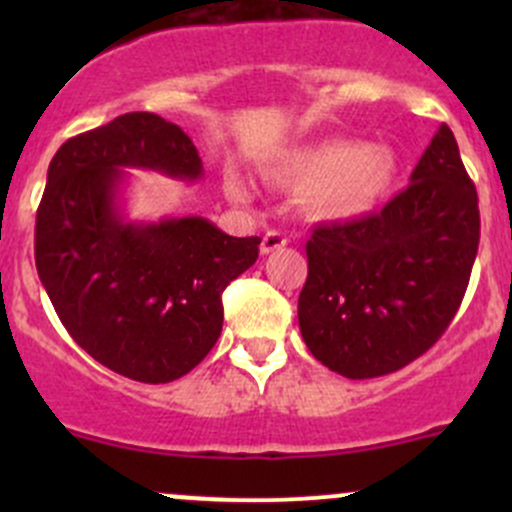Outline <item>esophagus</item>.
Returning <instances> with one entry per match:
<instances>
[{
	"instance_id": "34e87169",
	"label": "esophagus",
	"mask_w": 512,
	"mask_h": 512,
	"mask_svg": "<svg viewBox=\"0 0 512 512\" xmlns=\"http://www.w3.org/2000/svg\"><path fill=\"white\" fill-rule=\"evenodd\" d=\"M285 245H287V237L282 235V232L267 230L265 237H262V242H260V252H262V255H270V252L282 250Z\"/></svg>"
}]
</instances>
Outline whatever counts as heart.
<instances>
[{"label": "heart", "mask_w": 512, "mask_h": 512, "mask_svg": "<svg viewBox=\"0 0 512 512\" xmlns=\"http://www.w3.org/2000/svg\"><path fill=\"white\" fill-rule=\"evenodd\" d=\"M265 178L299 195L304 215L317 223H356L374 215L394 195L401 160L391 148L356 138H329L282 156ZM232 203H250L252 188L237 173L225 175Z\"/></svg>", "instance_id": "b5f03b06"}]
</instances>
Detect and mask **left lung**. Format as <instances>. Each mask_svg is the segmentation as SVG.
<instances>
[{"mask_svg": "<svg viewBox=\"0 0 512 512\" xmlns=\"http://www.w3.org/2000/svg\"><path fill=\"white\" fill-rule=\"evenodd\" d=\"M478 240L476 185L443 123L381 213L314 227L297 304L307 349L347 379L411 364L456 317Z\"/></svg>", "mask_w": 512, "mask_h": 512, "instance_id": "left-lung-1", "label": "left lung"}]
</instances>
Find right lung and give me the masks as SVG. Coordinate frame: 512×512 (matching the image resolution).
<instances>
[{
  "mask_svg": "<svg viewBox=\"0 0 512 512\" xmlns=\"http://www.w3.org/2000/svg\"><path fill=\"white\" fill-rule=\"evenodd\" d=\"M128 168L203 178L193 141L156 113L69 138L36 210V272L86 354L133 381L168 384L215 347L223 289L255 265L260 237H232L200 215L128 220Z\"/></svg>",
  "mask_w": 512,
  "mask_h": 512,
  "instance_id": "1",
  "label": "right lung"
}]
</instances>
